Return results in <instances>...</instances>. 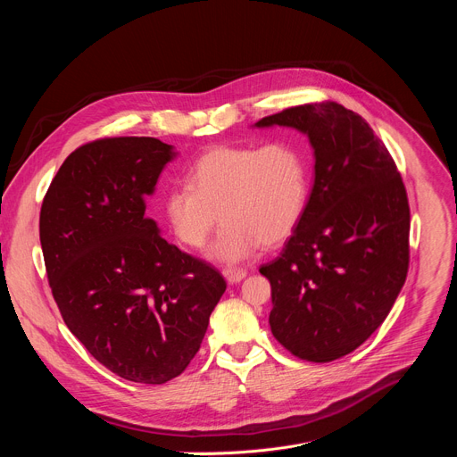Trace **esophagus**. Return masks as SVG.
Returning a JSON list of instances; mask_svg holds the SVG:
<instances>
[{
    "instance_id": "1",
    "label": "esophagus",
    "mask_w": 457,
    "mask_h": 457,
    "mask_svg": "<svg viewBox=\"0 0 457 457\" xmlns=\"http://www.w3.org/2000/svg\"><path fill=\"white\" fill-rule=\"evenodd\" d=\"M247 277V271L245 270H237V268H233V270H224V278L229 282V284H238V282H242L244 278Z\"/></svg>"
}]
</instances>
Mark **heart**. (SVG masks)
<instances>
[{"label":"heart","mask_w":457,"mask_h":457,"mask_svg":"<svg viewBox=\"0 0 457 457\" xmlns=\"http://www.w3.org/2000/svg\"><path fill=\"white\" fill-rule=\"evenodd\" d=\"M311 193L307 150L289 139L264 146H215L195 161L187 186L166 191L164 220L186 247H203L224 222L208 256L224 266L260 245L284 242L302 220Z\"/></svg>","instance_id":"heart-1"}]
</instances>
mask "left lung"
Listing matches in <instances>:
<instances>
[{
	"mask_svg": "<svg viewBox=\"0 0 457 457\" xmlns=\"http://www.w3.org/2000/svg\"><path fill=\"white\" fill-rule=\"evenodd\" d=\"M309 137L314 184L271 284L273 337L307 361L358 349L393 309L409 271L411 212L402 175L369 122L338 103L287 108L254 122Z\"/></svg>",
	"mask_w": 457,
	"mask_h": 457,
	"instance_id": "obj_1",
	"label": "left lung"
}]
</instances>
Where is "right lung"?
Segmentation results:
<instances>
[{
  "label": "right lung",
  "mask_w": 457,
  "mask_h": 457,
  "mask_svg": "<svg viewBox=\"0 0 457 457\" xmlns=\"http://www.w3.org/2000/svg\"><path fill=\"white\" fill-rule=\"evenodd\" d=\"M177 157L154 137H108L72 152L41 206L39 240L71 333L113 374L161 385L201 349L222 275L161 237L146 197Z\"/></svg>",
  "instance_id": "right-lung-1"
}]
</instances>
